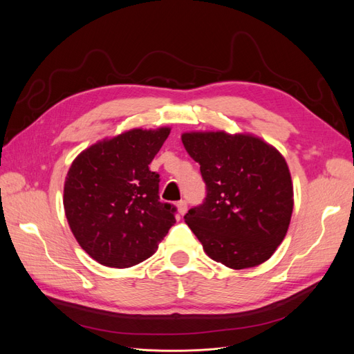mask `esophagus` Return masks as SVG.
<instances>
[{
  "instance_id": "obj_1",
  "label": "esophagus",
  "mask_w": 354,
  "mask_h": 354,
  "mask_svg": "<svg viewBox=\"0 0 354 354\" xmlns=\"http://www.w3.org/2000/svg\"><path fill=\"white\" fill-rule=\"evenodd\" d=\"M177 211H178L180 216H183V214H186V211H187V202L186 201L177 202Z\"/></svg>"
}]
</instances>
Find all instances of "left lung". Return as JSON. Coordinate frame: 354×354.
Here are the masks:
<instances>
[{"label": "left lung", "mask_w": 354, "mask_h": 354, "mask_svg": "<svg viewBox=\"0 0 354 354\" xmlns=\"http://www.w3.org/2000/svg\"><path fill=\"white\" fill-rule=\"evenodd\" d=\"M181 142L207 183L205 201L185 216L203 251L233 270L269 260L286 236L294 208L282 153L251 133L187 131Z\"/></svg>", "instance_id": "1"}]
</instances>
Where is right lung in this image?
<instances>
[{
	"instance_id": "right-lung-1",
	"label": "right lung",
	"mask_w": 354,
	"mask_h": 354,
	"mask_svg": "<svg viewBox=\"0 0 354 354\" xmlns=\"http://www.w3.org/2000/svg\"><path fill=\"white\" fill-rule=\"evenodd\" d=\"M169 131L131 128L73 159L63 207L75 239L93 260L113 269L142 263L176 223V209L159 202V176L149 169Z\"/></svg>"
}]
</instances>
